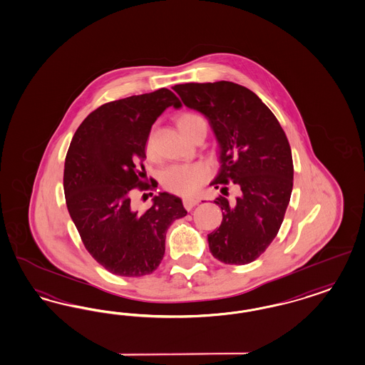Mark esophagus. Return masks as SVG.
<instances>
[{"instance_id": "esophagus-1", "label": "esophagus", "mask_w": 365, "mask_h": 365, "mask_svg": "<svg viewBox=\"0 0 365 365\" xmlns=\"http://www.w3.org/2000/svg\"><path fill=\"white\" fill-rule=\"evenodd\" d=\"M197 204H198V200H194V198H183V206H185L187 210H191Z\"/></svg>"}]
</instances>
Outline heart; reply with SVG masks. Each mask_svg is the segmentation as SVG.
<instances>
[{
    "label": "heart",
    "instance_id": "heart-1",
    "mask_svg": "<svg viewBox=\"0 0 365 365\" xmlns=\"http://www.w3.org/2000/svg\"><path fill=\"white\" fill-rule=\"evenodd\" d=\"M178 128L183 135L189 137L190 134L200 128L206 129V119L201 114L194 111H185L178 117ZM146 152H152V135L146 141ZM207 179V168L202 163L191 164H176L167 168L163 174L164 187L183 197H190L195 194L201 185Z\"/></svg>",
    "mask_w": 365,
    "mask_h": 365
}]
</instances>
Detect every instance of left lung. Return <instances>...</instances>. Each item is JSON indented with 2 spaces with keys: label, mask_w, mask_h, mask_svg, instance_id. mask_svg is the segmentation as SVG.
I'll return each instance as SVG.
<instances>
[{
  "label": "left lung",
  "mask_w": 365,
  "mask_h": 365,
  "mask_svg": "<svg viewBox=\"0 0 365 365\" xmlns=\"http://www.w3.org/2000/svg\"><path fill=\"white\" fill-rule=\"evenodd\" d=\"M185 106L204 114L219 143L220 171L210 183L222 212L207 235L212 255L227 264L255 261L277 236L293 187L288 138L269 107L248 88L231 81L173 87ZM227 184L238 197L228 200Z\"/></svg>",
  "instance_id": "obj_1"
}]
</instances>
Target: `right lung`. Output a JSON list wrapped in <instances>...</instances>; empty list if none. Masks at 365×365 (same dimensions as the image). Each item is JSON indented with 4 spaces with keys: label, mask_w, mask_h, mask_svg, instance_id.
I'll list each match as a JSON object with an SVG mask.
<instances>
[{
    "label": "right lung",
    "mask_w": 365,
    "mask_h": 365,
    "mask_svg": "<svg viewBox=\"0 0 365 365\" xmlns=\"http://www.w3.org/2000/svg\"><path fill=\"white\" fill-rule=\"evenodd\" d=\"M182 106L167 88L106 103L74 133L65 159L66 206L81 240L96 262L122 277H141L158 269L165 234L187 215L182 200L159 192L145 210L133 209V190L146 183L143 161L155 120L167 107ZM152 195V192H149Z\"/></svg>",
    "instance_id": "1"
}]
</instances>
